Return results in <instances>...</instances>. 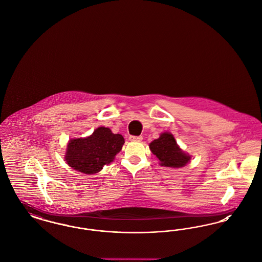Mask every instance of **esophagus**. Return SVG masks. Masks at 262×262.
Wrapping results in <instances>:
<instances>
[{"label":"esophagus","mask_w":262,"mask_h":262,"mask_svg":"<svg viewBox=\"0 0 262 262\" xmlns=\"http://www.w3.org/2000/svg\"><path fill=\"white\" fill-rule=\"evenodd\" d=\"M128 139H129V141H141V140H142V137H141V136H139V137L129 136Z\"/></svg>","instance_id":"1"}]
</instances>
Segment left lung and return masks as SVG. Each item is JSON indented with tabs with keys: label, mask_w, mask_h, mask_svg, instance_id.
Returning <instances> with one entry per match:
<instances>
[{
	"label": "left lung",
	"mask_w": 262,
	"mask_h": 262,
	"mask_svg": "<svg viewBox=\"0 0 262 262\" xmlns=\"http://www.w3.org/2000/svg\"><path fill=\"white\" fill-rule=\"evenodd\" d=\"M149 148L164 167L182 168L190 161V156L179 147L170 133L161 134L159 138L150 143Z\"/></svg>",
	"instance_id": "1"
}]
</instances>
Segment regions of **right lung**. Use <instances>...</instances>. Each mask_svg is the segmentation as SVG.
<instances>
[{"label":"right lung","mask_w":262,"mask_h":262,"mask_svg":"<svg viewBox=\"0 0 262 262\" xmlns=\"http://www.w3.org/2000/svg\"><path fill=\"white\" fill-rule=\"evenodd\" d=\"M125 143L123 136L100 126L85 138H73L67 146L64 160L78 172L95 174L113 162Z\"/></svg>","instance_id":"right-lung-1"}]
</instances>
